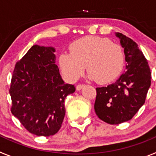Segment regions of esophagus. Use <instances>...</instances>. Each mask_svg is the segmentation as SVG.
<instances>
[{
  "mask_svg": "<svg viewBox=\"0 0 156 156\" xmlns=\"http://www.w3.org/2000/svg\"><path fill=\"white\" fill-rule=\"evenodd\" d=\"M83 86H84V85H83V84H78L76 86V90H81V89H82V88L83 87Z\"/></svg>",
  "mask_w": 156,
  "mask_h": 156,
  "instance_id": "34e87169",
  "label": "esophagus"
}]
</instances>
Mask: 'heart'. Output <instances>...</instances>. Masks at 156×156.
Masks as SVG:
<instances>
[{
    "label": "heart",
    "mask_w": 156,
    "mask_h": 156,
    "mask_svg": "<svg viewBox=\"0 0 156 156\" xmlns=\"http://www.w3.org/2000/svg\"><path fill=\"white\" fill-rule=\"evenodd\" d=\"M69 51L62 53L58 62L63 75L71 82L79 79L87 66L90 79L108 83L116 79L124 65L122 48L106 38L85 37L72 44Z\"/></svg>",
    "instance_id": "1"
}]
</instances>
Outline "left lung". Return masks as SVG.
I'll return each instance as SVG.
<instances>
[{"label": "left lung", "mask_w": 156, "mask_h": 156, "mask_svg": "<svg viewBox=\"0 0 156 156\" xmlns=\"http://www.w3.org/2000/svg\"><path fill=\"white\" fill-rule=\"evenodd\" d=\"M124 48L126 69L115 82L97 87L95 112L109 124L129 121L144 104L151 86V73L147 59L133 40L115 33Z\"/></svg>", "instance_id": "obj_1"}]
</instances>
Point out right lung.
<instances>
[{
  "mask_svg": "<svg viewBox=\"0 0 156 156\" xmlns=\"http://www.w3.org/2000/svg\"><path fill=\"white\" fill-rule=\"evenodd\" d=\"M55 52L53 47L34 45L16 63L12 74V113L37 136L58 131L66 113L65 98L76 90L62 79Z\"/></svg>",
  "mask_w": 156,
  "mask_h": 156,
  "instance_id": "right-lung-1",
  "label": "right lung"
}]
</instances>
